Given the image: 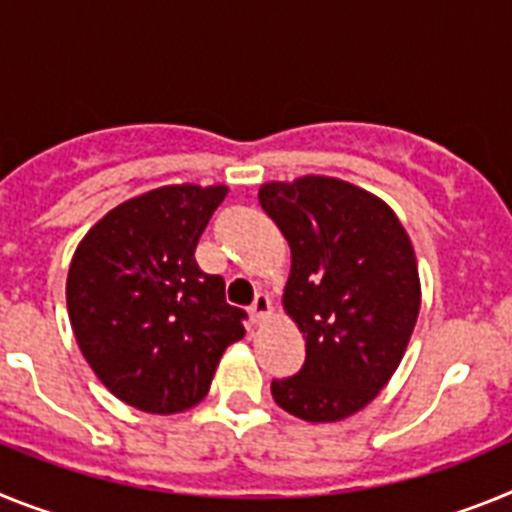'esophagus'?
<instances>
[{"instance_id": "esophagus-1", "label": "esophagus", "mask_w": 512, "mask_h": 512, "mask_svg": "<svg viewBox=\"0 0 512 512\" xmlns=\"http://www.w3.org/2000/svg\"><path fill=\"white\" fill-rule=\"evenodd\" d=\"M268 314H270V299L265 296V293H257L255 301H252V306H250V319L257 324L268 317Z\"/></svg>"}]
</instances>
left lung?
<instances>
[{
	"label": "left lung",
	"instance_id": "obj_1",
	"mask_svg": "<svg viewBox=\"0 0 512 512\" xmlns=\"http://www.w3.org/2000/svg\"><path fill=\"white\" fill-rule=\"evenodd\" d=\"M257 201L291 247L283 304L306 340L273 399L301 420H342L384 389L415 330L412 242L384 201L335 177L268 182Z\"/></svg>",
	"mask_w": 512,
	"mask_h": 512
}]
</instances>
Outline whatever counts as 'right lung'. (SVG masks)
Here are the masks:
<instances>
[{
    "label": "right lung",
    "mask_w": 512,
    "mask_h": 512,
    "mask_svg": "<svg viewBox=\"0 0 512 512\" xmlns=\"http://www.w3.org/2000/svg\"><path fill=\"white\" fill-rule=\"evenodd\" d=\"M224 185H164L97 221L74 252L66 306L79 350L115 397L172 415L201 402L247 311L226 304L224 278L195 247Z\"/></svg>",
    "instance_id": "add662e5"
}]
</instances>
